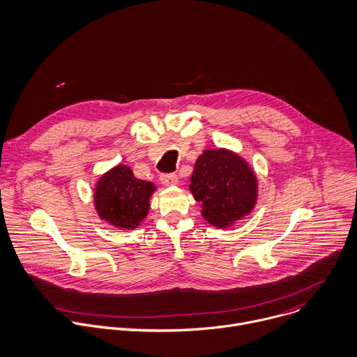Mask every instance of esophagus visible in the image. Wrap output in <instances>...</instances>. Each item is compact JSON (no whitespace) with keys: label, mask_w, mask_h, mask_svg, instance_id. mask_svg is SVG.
Returning a JSON list of instances; mask_svg holds the SVG:
<instances>
[{"label":"esophagus","mask_w":357,"mask_h":357,"mask_svg":"<svg viewBox=\"0 0 357 357\" xmlns=\"http://www.w3.org/2000/svg\"><path fill=\"white\" fill-rule=\"evenodd\" d=\"M160 181H162L165 185H176V184L178 183V177H177V174H176V173L162 174Z\"/></svg>","instance_id":"34e87169"}]
</instances>
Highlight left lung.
Instances as JSON below:
<instances>
[{
	"label": "left lung",
	"mask_w": 357,
	"mask_h": 357,
	"mask_svg": "<svg viewBox=\"0 0 357 357\" xmlns=\"http://www.w3.org/2000/svg\"><path fill=\"white\" fill-rule=\"evenodd\" d=\"M190 191L212 227L229 228L249 215L257 199V178L239 155L208 149L197 159Z\"/></svg>",
	"instance_id": "8db88e82"
}]
</instances>
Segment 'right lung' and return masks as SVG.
<instances>
[{
	"label": "right lung",
	"mask_w": 357,
	"mask_h": 357,
	"mask_svg": "<svg viewBox=\"0 0 357 357\" xmlns=\"http://www.w3.org/2000/svg\"><path fill=\"white\" fill-rule=\"evenodd\" d=\"M155 190L153 183L136 178L130 167L118 165L101 176L94 188L98 217L112 227L133 229L146 218Z\"/></svg>",
	"instance_id": "right-lung-1"
}]
</instances>
